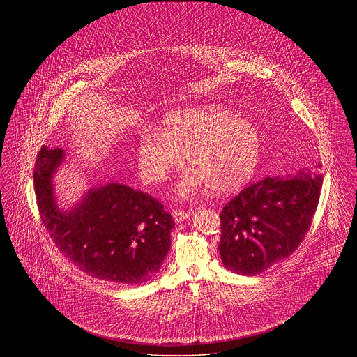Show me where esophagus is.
Wrapping results in <instances>:
<instances>
[{"label": "esophagus", "instance_id": "obj_1", "mask_svg": "<svg viewBox=\"0 0 357 357\" xmlns=\"http://www.w3.org/2000/svg\"><path fill=\"white\" fill-rule=\"evenodd\" d=\"M172 214H173V220L176 222H183V221H185L191 215L190 211H181V210H174Z\"/></svg>", "mask_w": 357, "mask_h": 357}]
</instances>
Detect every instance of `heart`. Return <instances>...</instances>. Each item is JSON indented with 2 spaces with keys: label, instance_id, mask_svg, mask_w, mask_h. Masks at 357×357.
Masks as SVG:
<instances>
[{
  "label": "heart",
  "instance_id": "1",
  "mask_svg": "<svg viewBox=\"0 0 357 357\" xmlns=\"http://www.w3.org/2000/svg\"><path fill=\"white\" fill-rule=\"evenodd\" d=\"M261 139L252 122L217 104L172 111L162 130H144L137 142L140 177L162 183L183 165H191L180 177L176 192L187 199L208 185L215 194L241 190L255 174Z\"/></svg>",
  "mask_w": 357,
  "mask_h": 357
}]
</instances>
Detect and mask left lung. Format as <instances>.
I'll return each instance as SVG.
<instances>
[{
  "mask_svg": "<svg viewBox=\"0 0 357 357\" xmlns=\"http://www.w3.org/2000/svg\"><path fill=\"white\" fill-rule=\"evenodd\" d=\"M321 184L319 170L266 177L225 204L218 245L224 266L255 276L293 255L312 224Z\"/></svg>",
  "mask_w": 357,
  "mask_h": 357,
  "instance_id": "obj_1",
  "label": "left lung"
}]
</instances>
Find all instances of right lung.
<instances>
[{
    "instance_id": "right-lung-1",
    "label": "right lung",
    "mask_w": 357,
    "mask_h": 357,
    "mask_svg": "<svg viewBox=\"0 0 357 357\" xmlns=\"http://www.w3.org/2000/svg\"><path fill=\"white\" fill-rule=\"evenodd\" d=\"M64 160L63 149L43 146L34 169L41 220L57 249L92 278L150 282L170 249L172 215L149 194L119 183L92 187L78 204L60 208L52 178Z\"/></svg>"
}]
</instances>
